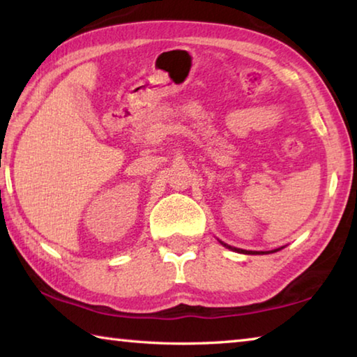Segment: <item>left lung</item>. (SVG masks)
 <instances>
[{
  "label": "left lung",
  "mask_w": 357,
  "mask_h": 357,
  "mask_svg": "<svg viewBox=\"0 0 357 357\" xmlns=\"http://www.w3.org/2000/svg\"><path fill=\"white\" fill-rule=\"evenodd\" d=\"M220 244H223L222 241H220ZM227 247V249H229V250H234V252H239V253H245V255H264V253H273V252H277V250H280V249H275V250H271V252H253V250H243V249H236V247H231V245H228V244H223Z\"/></svg>",
  "instance_id": "obj_1"
}]
</instances>
